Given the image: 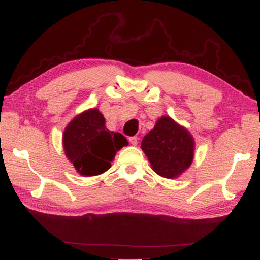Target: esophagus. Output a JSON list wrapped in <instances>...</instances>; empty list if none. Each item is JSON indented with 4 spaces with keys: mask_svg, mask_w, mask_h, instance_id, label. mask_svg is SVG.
<instances>
[{
    "mask_svg": "<svg viewBox=\"0 0 260 260\" xmlns=\"http://www.w3.org/2000/svg\"><path fill=\"white\" fill-rule=\"evenodd\" d=\"M129 143H130L131 145L136 146L137 144H138V138H137L136 136H134V137H130V138H129Z\"/></svg>",
    "mask_w": 260,
    "mask_h": 260,
    "instance_id": "1",
    "label": "esophagus"
}]
</instances>
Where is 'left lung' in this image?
<instances>
[{
	"mask_svg": "<svg viewBox=\"0 0 260 260\" xmlns=\"http://www.w3.org/2000/svg\"><path fill=\"white\" fill-rule=\"evenodd\" d=\"M141 148L155 172L168 179L180 175L193 158L192 137L169 116L156 122L155 128L144 137Z\"/></svg>",
	"mask_w": 260,
	"mask_h": 260,
	"instance_id": "1",
	"label": "left lung"
}]
</instances>
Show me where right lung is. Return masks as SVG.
I'll use <instances>...</instances> for the list:
<instances>
[{"mask_svg":"<svg viewBox=\"0 0 260 260\" xmlns=\"http://www.w3.org/2000/svg\"><path fill=\"white\" fill-rule=\"evenodd\" d=\"M128 144L119 132L105 128L99 110H88L76 116L66 128L63 147L77 172L85 176L99 175L111 168L116 150Z\"/></svg>","mask_w":260,"mask_h":260,"instance_id":"1","label":"right lung"}]
</instances>
